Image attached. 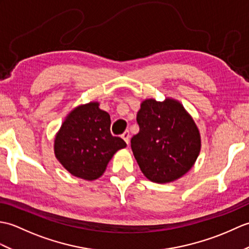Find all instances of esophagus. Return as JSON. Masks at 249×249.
Segmentation results:
<instances>
[{
	"instance_id": "esophagus-1",
	"label": "esophagus",
	"mask_w": 249,
	"mask_h": 249,
	"mask_svg": "<svg viewBox=\"0 0 249 249\" xmlns=\"http://www.w3.org/2000/svg\"><path fill=\"white\" fill-rule=\"evenodd\" d=\"M122 138H123L124 140H125V142L126 143H129V139H130V134H129V131L128 130H125L123 134H122Z\"/></svg>"
}]
</instances>
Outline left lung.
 Here are the masks:
<instances>
[{
	"instance_id": "8db88e82",
	"label": "left lung",
	"mask_w": 249,
	"mask_h": 249,
	"mask_svg": "<svg viewBox=\"0 0 249 249\" xmlns=\"http://www.w3.org/2000/svg\"><path fill=\"white\" fill-rule=\"evenodd\" d=\"M139 133L130 140L142 173L155 183L184 176L199 155V130L183 106L174 99H146L137 113Z\"/></svg>"
}]
</instances>
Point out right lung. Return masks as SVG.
I'll list each match as a JSON object with an SVG mask.
<instances>
[{"label":"right lung","mask_w":249,"mask_h":249,"mask_svg":"<svg viewBox=\"0 0 249 249\" xmlns=\"http://www.w3.org/2000/svg\"><path fill=\"white\" fill-rule=\"evenodd\" d=\"M98 103L79 106L67 116L54 140L59 161L72 176L89 181L98 178L114 153L126 142L110 133V115Z\"/></svg>","instance_id":"1"}]
</instances>
